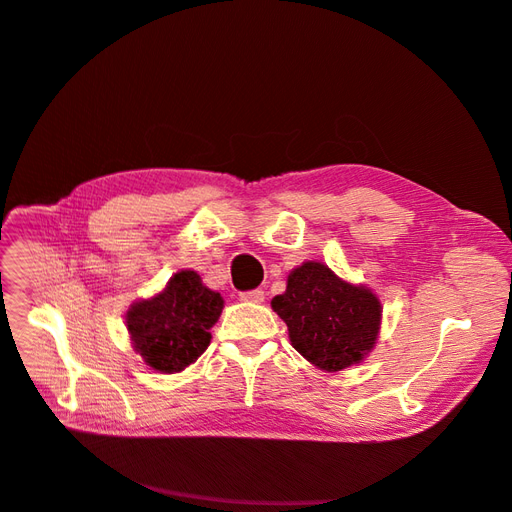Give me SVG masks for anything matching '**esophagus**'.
<instances>
[{
    "label": "esophagus",
    "mask_w": 512,
    "mask_h": 512,
    "mask_svg": "<svg viewBox=\"0 0 512 512\" xmlns=\"http://www.w3.org/2000/svg\"><path fill=\"white\" fill-rule=\"evenodd\" d=\"M239 299H241V301H245V303H262V301H265V290L256 288V290L241 292V294H239Z\"/></svg>",
    "instance_id": "1"
}]
</instances>
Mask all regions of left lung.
<instances>
[{
    "label": "left lung",
    "instance_id": "obj_1",
    "mask_svg": "<svg viewBox=\"0 0 512 512\" xmlns=\"http://www.w3.org/2000/svg\"><path fill=\"white\" fill-rule=\"evenodd\" d=\"M292 348L324 371L361 363L376 344L382 305L374 292L337 277L322 262L290 271L286 292L271 301Z\"/></svg>",
    "mask_w": 512,
    "mask_h": 512
}]
</instances>
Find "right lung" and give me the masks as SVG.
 <instances>
[{
    "instance_id": "right-lung-1",
    "label": "right lung",
    "mask_w": 512,
    "mask_h": 512,
    "mask_svg": "<svg viewBox=\"0 0 512 512\" xmlns=\"http://www.w3.org/2000/svg\"><path fill=\"white\" fill-rule=\"evenodd\" d=\"M224 309L220 292L209 290L196 271H179L156 297L136 301L126 314L134 350L162 374L192 365L211 342L209 329Z\"/></svg>"
}]
</instances>
